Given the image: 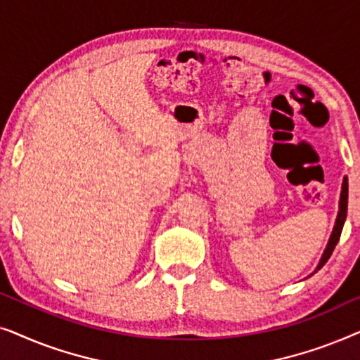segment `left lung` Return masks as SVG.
<instances>
[{"mask_svg":"<svg viewBox=\"0 0 360 360\" xmlns=\"http://www.w3.org/2000/svg\"><path fill=\"white\" fill-rule=\"evenodd\" d=\"M346 214H347V179H344L342 191H341V201H339V214H338L336 224H334V229H333L331 238H329L328 248H326V250H324V254H323L321 260H319V265H318L316 270L321 269L323 265L328 262V259L331 257L333 250H334V248H336V244L339 243V238H341L344 221H346ZM316 270H314V272H316Z\"/></svg>","mask_w":360,"mask_h":360,"instance_id":"8db88e82","label":"left lung"}]
</instances>
